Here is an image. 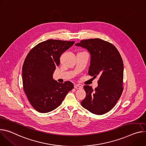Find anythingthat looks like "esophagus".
I'll list each match as a JSON object with an SVG mask.
<instances>
[{
	"instance_id": "esophagus-1",
	"label": "esophagus",
	"mask_w": 146,
	"mask_h": 146,
	"mask_svg": "<svg viewBox=\"0 0 146 146\" xmlns=\"http://www.w3.org/2000/svg\"><path fill=\"white\" fill-rule=\"evenodd\" d=\"M74 88L76 89H80V88H82V87L81 86H80L79 84H75L74 86Z\"/></svg>"
}]
</instances>
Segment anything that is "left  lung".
<instances>
[{"mask_svg":"<svg viewBox=\"0 0 146 146\" xmlns=\"http://www.w3.org/2000/svg\"><path fill=\"white\" fill-rule=\"evenodd\" d=\"M90 53L88 74L99 77L98 87L84 86L86 98L82 107L96 115H102L113 108L120 98L123 88V63L119 52L112 44L99 38L82 40L75 44Z\"/></svg>","mask_w":146,"mask_h":146,"instance_id":"1","label":"left lung"}]
</instances>
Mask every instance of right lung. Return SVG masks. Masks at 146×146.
<instances>
[{
  "label": "right lung",
  "instance_id": "add662e5",
  "mask_svg": "<svg viewBox=\"0 0 146 146\" xmlns=\"http://www.w3.org/2000/svg\"><path fill=\"white\" fill-rule=\"evenodd\" d=\"M74 41L48 39L38 44L29 53L22 68L23 88L33 107L46 113L61 104L74 86L70 82L58 83L53 78L61 55Z\"/></svg>",
  "mask_w": 146,
  "mask_h": 146
}]
</instances>
